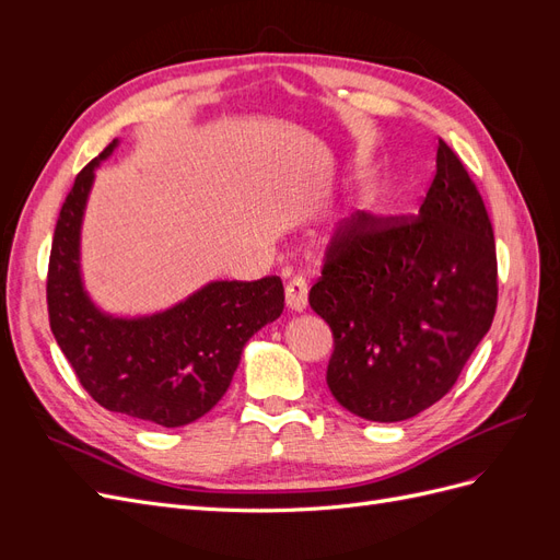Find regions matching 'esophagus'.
<instances>
[{
  "label": "esophagus",
  "mask_w": 560,
  "mask_h": 560,
  "mask_svg": "<svg viewBox=\"0 0 560 560\" xmlns=\"http://www.w3.org/2000/svg\"><path fill=\"white\" fill-rule=\"evenodd\" d=\"M284 301H287V308H290L292 313L306 311V306H308V282L303 280L301 276H294L284 287Z\"/></svg>",
  "instance_id": "1"
}]
</instances>
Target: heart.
<instances>
[{"instance_id": "1", "label": "heart", "mask_w": 560, "mask_h": 560, "mask_svg": "<svg viewBox=\"0 0 560 560\" xmlns=\"http://www.w3.org/2000/svg\"><path fill=\"white\" fill-rule=\"evenodd\" d=\"M371 212H376V202H364V206H360V210H354L352 214L338 219L334 231L341 235V238H354V233H358L362 226H360V219L362 217H369Z\"/></svg>"}]
</instances>
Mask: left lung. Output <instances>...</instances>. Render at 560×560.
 I'll list each match as a JSON object with an SVG mask.
<instances>
[{
    "label": "left lung",
    "instance_id": "obj_1",
    "mask_svg": "<svg viewBox=\"0 0 560 560\" xmlns=\"http://www.w3.org/2000/svg\"><path fill=\"white\" fill-rule=\"evenodd\" d=\"M360 226L329 247L308 301L334 334V399L364 420L399 422L448 393L493 325V226L444 140L418 217L369 214Z\"/></svg>",
    "mask_w": 560,
    "mask_h": 560
}]
</instances>
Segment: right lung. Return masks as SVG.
Returning a JSON list of instances; mask_svg holds the SVG:
<instances>
[{"mask_svg":"<svg viewBox=\"0 0 560 560\" xmlns=\"http://www.w3.org/2000/svg\"><path fill=\"white\" fill-rule=\"evenodd\" d=\"M116 144L83 167L62 202L46 280L50 331L100 406L161 428H182L224 397L245 343L280 317L282 280H214L177 306L144 317L100 311L81 280V222L95 167Z\"/></svg>","mask_w":560,"mask_h":560,"instance_id":"obj_1","label":"right lung"}]
</instances>
